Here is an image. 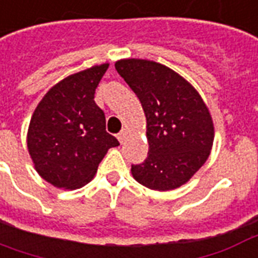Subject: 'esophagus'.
I'll return each mask as SVG.
<instances>
[{
	"label": "esophagus",
	"instance_id": "esophagus-1",
	"mask_svg": "<svg viewBox=\"0 0 258 258\" xmlns=\"http://www.w3.org/2000/svg\"><path fill=\"white\" fill-rule=\"evenodd\" d=\"M127 134H128V131H127V130H123V131H121V133L117 135V139H119L120 144H123L124 141H125V138H127Z\"/></svg>",
	"mask_w": 258,
	"mask_h": 258
}]
</instances>
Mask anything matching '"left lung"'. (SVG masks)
Wrapping results in <instances>:
<instances>
[{
    "label": "left lung",
    "instance_id": "obj_1",
    "mask_svg": "<svg viewBox=\"0 0 258 258\" xmlns=\"http://www.w3.org/2000/svg\"><path fill=\"white\" fill-rule=\"evenodd\" d=\"M114 68L133 89L146 116L149 156L131 167L133 177L157 191L191 179L211 154L215 125L196 87L176 71L144 58H121Z\"/></svg>",
    "mask_w": 258,
    "mask_h": 258
}]
</instances>
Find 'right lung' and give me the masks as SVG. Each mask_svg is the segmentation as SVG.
Listing matches in <instances>:
<instances>
[{
  "label": "right lung",
  "mask_w": 258,
  "mask_h": 258,
  "mask_svg": "<svg viewBox=\"0 0 258 258\" xmlns=\"http://www.w3.org/2000/svg\"><path fill=\"white\" fill-rule=\"evenodd\" d=\"M109 62L67 76L50 87L30 120L27 150L42 179L62 190L83 187L119 141L106 133L94 93Z\"/></svg>",
  "instance_id": "add662e5"
}]
</instances>
